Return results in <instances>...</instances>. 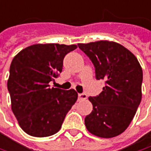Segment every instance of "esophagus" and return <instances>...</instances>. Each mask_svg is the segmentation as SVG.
I'll use <instances>...</instances> for the list:
<instances>
[{"label":"esophagus","instance_id":"34e87169","mask_svg":"<svg viewBox=\"0 0 151 151\" xmlns=\"http://www.w3.org/2000/svg\"><path fill=\"white\" fill-rule=\"evenodd\" d=\"M87 95L86 93H78V99H86Z\"/></svg>","mask_w":151,"mask_h":151}]
</instances>
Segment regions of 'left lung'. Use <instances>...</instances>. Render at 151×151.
<instances>
[{"mask_svg": "<svg viewBox=\"0 0 151 151\" xmlns=\"http://www.w3.org/2000/svg\"><path fill=\"white\" fill-rule=\"evenodd\" d=\"M91 60L103 91L90 97L93 110L86 116V129L97 137H114L127 129L142 99L143 70L135 55L107 40L78 44Z\"/></svg>", "mask_w": 151, "mask_h": 151, "instance_id": "obj_1", "label": "left lung"}]
</instances>
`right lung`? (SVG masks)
Returning a JSON list of instances; mask_svg holds the SVG:
<instances>
[{
	"instance_id": "1",
	"label": "right lung",
	"mask_w": 151,
	"mask_h": 151,
	"mask_svg": "<svg viewBox=\"0 0 151 151\" xmlns=\"http://www.w3.org/2000/svg\"><path fill=\"white\" fill-rule=\"evenodd\" d=\"M76 45L36 44L21 50L13 59L7 90L11 107L27 134L44 137L57 133L78 99L73 89L50 88L60 75L65 56Z\"/></svg>"
}]
</instances>
